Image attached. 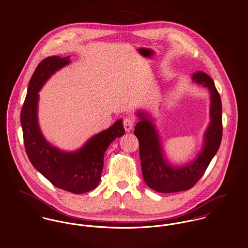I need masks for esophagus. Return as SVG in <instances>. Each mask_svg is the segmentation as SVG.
Returning a JSON list of instances; mask_svg holds the SVG:
<instances>
[{"label": "esophagus", "instance_id": "34e87169", "mask_svg": "<svg viewBox=\"0 0 248 248\" xmlns=\"http://www.w3.org/2000/svg\"><path fill=\"white\" fill-rule=\"evenodd\" d=\"M124 126L125 131H127V132L131 131L134 127V120L131 119V118H126L124 121Z\"/></svg>", "mask_w": 248, "mask_h": 248}]
</instances>
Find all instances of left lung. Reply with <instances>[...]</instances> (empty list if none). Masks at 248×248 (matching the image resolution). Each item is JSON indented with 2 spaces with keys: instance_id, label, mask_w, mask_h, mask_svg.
Instances as JSON below:
<instances>
[{
  "instance_id": "obj_1",
  "label": "left lung",
  "mask_w": 248,
  "mask_h": 248,
  "mask_svg": "<svg viewBox=\"0 0 248 248\" xmlns=\"http://www.w3.org/2000/svg\"><path fill=\"white\" fill-rule=\"evenodd\" d=\"M193 83L206 87L210 93V122L203 134V144L197 157L185 165L168 163L161 138L153 118L138 111L139 122L134 134L139 140L142 176L151 189L160 193H174L190 189L202 178L220 147L222 137L221 101L213 80L204 72L197 71L191 76Z\"/></svg>"
}]
</instances>
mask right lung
I'll return each instance as SVG.
<instances>
[{
    "label": "right lung",
    "instance_id": "right-lung-1",
    "mask_svg": "<svg viewBox=\"0 0 248 248\" xmlns=\"http://www.w3.org/2000/svg\"><path fill=\"white\" fill-rule=\"evenodd\" d=\"M70 57L52 56L43 60L28 84V94L21 112V124L26 151L32 165L56 187L74 194L93 190L101 181L104 156L116 138L124 134L123 120L92 136L81 148L63 151L44 137L38 122L39 91L63 66Z\"/></svg>",
    "mask_w": 248,
    "mask_h": 248
}]
</instances>
